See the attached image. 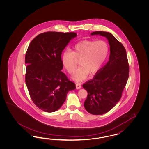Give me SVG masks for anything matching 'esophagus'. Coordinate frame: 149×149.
<instances>
[{
	"instance_id": "34e87169",
	"label": "esophagus",
	"mask_w": 149,
	"mask_h": 149,
	"mask_svg": "<svg viewBox=\"0 0 149 149\" xmlns=\"http://www.w3.org/2000/svg\"><path fill=\"white\" fill-rule=\"evenodd\" d=\"M81 87V84H80V83H77V84H76V88H77V89H80Z\"/></svg>"
}]
</instances>
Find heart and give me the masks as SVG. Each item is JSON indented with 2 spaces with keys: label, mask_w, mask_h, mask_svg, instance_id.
<instances>
[{
  "label": "heart",
  "mask_w": 149,
  "mask_h": 149,
  "mask_svg": "<svg viewBox=\"0 0 149 149\" xmlns=\"http://www.w3.org/2000/svg\"><path fill=\"white\" fill-rule=\"evenodd\" d=\"M108 45L105 41L84 40L76 43L71 51H65L62 55V63L67 71L72 74L78 65L77 60H80L81 65L74 75L77 81H81L86 78L89 72L95 73L104 63L108 54Z\"/></svg>",
  "instance_id": "heart-1"
}]
</instances>
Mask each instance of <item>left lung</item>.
<instances>
[{
    "label": "left lung",
    "instance_id": "8db88e82",
    "mask_svg": "<svg viewBox=\"0 0 149 149\" xmlns=\"http://www.w3.org/2000/svg\"><path fill=\"white\" fill-rule=\"evenodd\" d=\"M92 35L106 37L110 45L109 59L92 79L83 84L88 96L84 102L89 113H106L120 100L129 76V65L123 45L109 32L95 31Z\"/></svg>",
    "mask_w": 149,
    "mask_h": 149
}]
</instances>
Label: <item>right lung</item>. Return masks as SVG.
<instances>
[{"instance_id": "obj_1", "label": "right lung", "mask_w": 149, "mask_h": 149, "mask_svg": "<svg viewBox=\"0 0 149 149\" xmlns=\"http://www.w3.org/2000/svg\"><path fill=\"white\" fill-rule=\"evenodd\" d=\"M75 32H47L39 34L29 45L25 56V80L29 95L40 109L56 111L75 84L61 71V54Z\"/></svg>"}]
</instances>
